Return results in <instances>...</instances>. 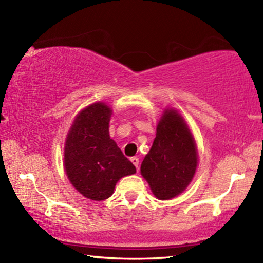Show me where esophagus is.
Segmentation results:
<instances>
[{"mask_svg": "<svg viewBox=\"0 0 263 263\" xmlns=\"http://www.w3.org/2000/svg\"><path fill=\"white\" fill-rule=\"evenodd\" d=\"M131 162H132L133 164H135L136 168L138 169V167H139V158H137V157L131 158Z\"/></svg>", "mask_w": 263, "mask_h": 263, "instance_id": "34e87169", "label": "esophagus"}]
</instances>
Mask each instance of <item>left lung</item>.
<instances>
[{"label": "left lung", "mask_w": 263, "mask_h": 263, "mask_svg": "<svg viewBox=\"0 0 263 263\" xmlns=\"http://www.w3.org/2000/svg\"><path fill=\"white\" fill-rule=\"evenodd\" d=\"M197 167V149L183 118L166 110L157 127L152 148L140 172L159 199H171L183 191Z\"/></svg>", "instance_id": "left-lung-1"}]
</instances>
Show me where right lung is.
I'll list each match as a JSON object with an SVG mask.
<instances>
[{"mask_svg": "<svg viewBox=\"0 0 263 263\" xmlns=\"http://www.w3.org/2000/svg\"><path fill=\"white\" fill-rule=\"evenodd\" d=\"M110 117L111 109L104 103L89 105L77 116L66 140V174L79 193L94 201L109 198L119 179L136 173L110 139Z\"/></svg>", "mask_w": 263, "mask_h": 263, "instance_id": "right-lung-1", "label": "right lung"}]
</instances>
